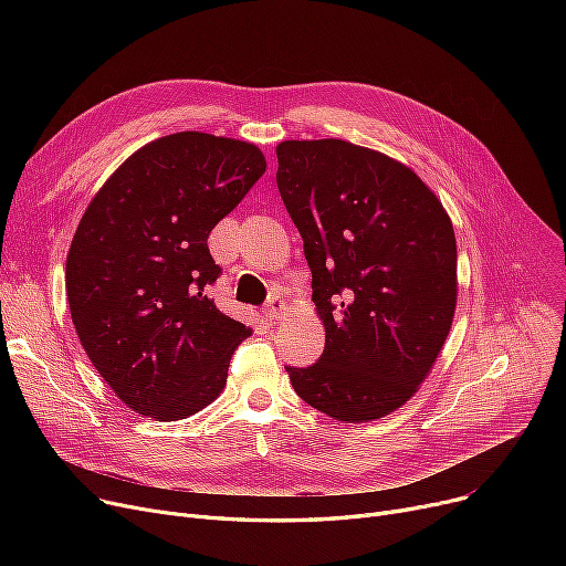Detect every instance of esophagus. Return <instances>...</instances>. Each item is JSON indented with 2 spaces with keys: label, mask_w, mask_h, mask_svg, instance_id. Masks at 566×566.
<instances>
[{
  "label": "esophagus",
  "mask_w": 566,
  "mask_h": 566,
  "mask_svg": "<svg viewBox=\"0 0 566 566\" xmlns=\"http://www.w3.org/2000/svg\"><path fill=\"white\" fill-rule=\"evenodd\" d=\"M265 316H268V321H282L284 316H286V312H289V305L282 301V298H271L265 303Z\"/></svg>",
  "instance_id": "esophagus-1"
}]
</instances>
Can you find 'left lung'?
Segmentation results:
<instances>
[{"label":"left lung","mask_w":566,"mask_h":566,"mask_svg":"<svg viewBox=\"0 0 566 566\" xmlns=\"http://www.w3.org/2000/svg\"><path fill=\"white\" fill-rule=\"evenodd\" d=\"M277 188L298 227L325 328L293 390L337 422L401 408L429 376L457 310V238L403 163L344 139L277 144Z\"/></svg>","instance_id":"8db88e82"}]
</instances>
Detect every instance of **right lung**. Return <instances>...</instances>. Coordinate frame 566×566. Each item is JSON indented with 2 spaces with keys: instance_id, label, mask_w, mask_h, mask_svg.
Instances as JSON below:
<instances>
[{
  "instance_id": "1",
  "label": "right lung",
  "mask_w": 566,
  "mask_h": 566,
  "mask_svg": "<svg viewBox=\"0 0 566 566\" xmlns=\"http://www.w3.org/2000/svg\"><path fill=\"white\" fill-rule=\"evenodd\" d=\"M265 171L261 148L186 130L118 167L75 229L66 295L82 348L114 395L160 422L220 397L252 328L208 298L222 268L208 233Z\"/></svg>"
}]
</instances>
